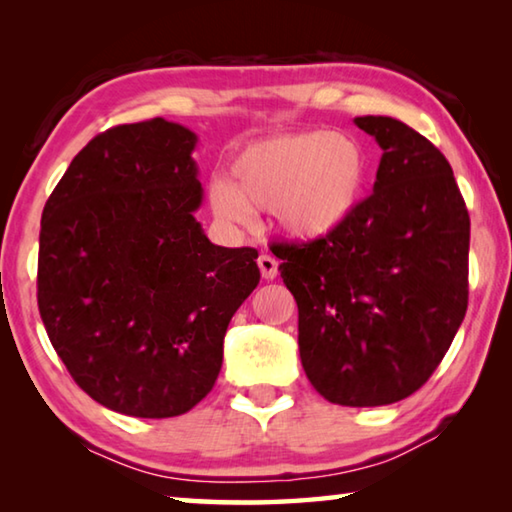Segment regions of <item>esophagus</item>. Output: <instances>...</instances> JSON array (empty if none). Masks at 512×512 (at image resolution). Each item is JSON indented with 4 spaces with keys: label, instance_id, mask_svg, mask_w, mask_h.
I'll use <instances>...</instances> for the list:
<instances>
[{
    "label": "esophagus",
    "instance_id": "34e87169",
    "mask_svg": "<svg viewBox=\"0 0 512 512\" xmlns=\"http://www.w3.org/2000/svg\"><path fill=\"white\" fill-rule=\"evenodd\" d=\"M257 264H259V271H262L264 280H273V277L277 275V262H275V257L262 255V257L257 259Z\"/></svg>",
    "mask_w": 512,
    "mask_h": 512
}]
</instances>
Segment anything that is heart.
<instances>
[{"label":"heart","instance_id":"1","mask_svg":"<svg viewBox=\"0 0 512 512\" xmlns=\"http://www.w3.org/2000/svg\"><path fill=\"white\" fill-rule=\"evenodd\" d=\"M232 183L210 185L214 214L246 223L250 212H273L293 239L334 235L359 210L370 185V158L352 137L325 128L264 137L244 146L230 164Z\"/></svg>","mask_w":512,"mask_h":512}]
</instances>
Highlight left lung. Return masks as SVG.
Wrapping results in <instances>:
<instances>
[{
	"label": "left lung",
	"instance_id": "1",
	"mask_svg": "<svg viewBox=\"0 0 512 512\" xmlns=\"http://www.w3.org/2000/svg\"><path fill=\"white\" fill-rule=\"evenodd\" d=\"M381 146L372 194L334 235L273 244L298 302L300 361L341 406L413 395L467 311L470 214L443 153L393 117H357Z\"/></svg>",
	"mask_w": 512,
	"mask_h": 512
}]
</instances>
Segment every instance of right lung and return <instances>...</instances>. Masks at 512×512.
Wrapping results in <instances>:
<instances>
[{"mask_svg":"<svg viewBox=\"0 0 512 512\" xmlns=\"http://www.w3.org/2000/svg\"><path fill=\"white\" fill-rule=\"evenodd\" d=\"M196 135L155 117L99 133L40 221L38 309L69 375L110 411L183 415L212 391L230 318L259 284L255 248H223Z\"/></svg>","mask_w":512,"mask_h":512,"instance_id":"add662e5","label":"right lung"}]
</instances>
